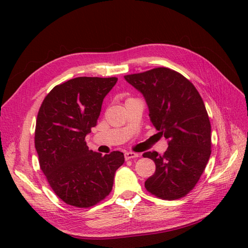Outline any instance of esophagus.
I'll return each instance as SVG.
<instances>
[{
    "label": "esophagus",
    "instance_id": "esophagus-1",
    "mask_svg": "<svg viewBox=\"0 0 248 248\" xmlns=\"http://www.w3.org/2000/svg\"><path fill=\"white\" fill-rule=\"evenodd\" d=\"M140 155L135 154V152H125L124 154V159L125 160H131V159H135V157H139Z\"/></svg>",
    "mask_w": 248,
    "mask_h": 248
}]
</instances>
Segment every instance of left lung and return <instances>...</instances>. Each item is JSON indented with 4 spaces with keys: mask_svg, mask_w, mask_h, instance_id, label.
<instances>
[{
    "mask_svg": "<svg viewBox=\"0 0 248 248\" xmlns=\"http://www.w3.org/2000/svg\"><path fill=\"white\" fill-rule=\"evenodd\" d=\"M139 91L151 124L167 140L168 148L143 155L155 164L145 187L162 199L181 198L196 186L211 155V124L197 89L180 73L155 68L124 77Z\"/></svg>",
    "mask_w": 248,
    "mask_h": 248,
    "instance_id": "8db88e82",
    "label": "left lung"
}]
</instances>
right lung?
<instances>
[{
  "mask_svg": "<svg viewBox=\"0 0 248 248\" xmlns=\"http://www.w3.org/2000/svg\"><path fill=\"white\" fill-rule=\"evenodd\" d=\"M117 78L80 77L55 86L39 108L35 148L50 186L62 202L88 208L112 191L120 151L89 150L86 135L97 124L102 102Z\"/></svg>",
  "mask_w": 248,
  "mask_h": 248,
  "instance_id": "1",
  "label": "right lung"
}]
</instances>
